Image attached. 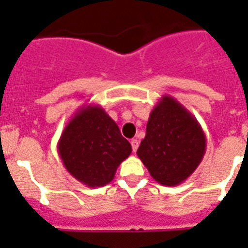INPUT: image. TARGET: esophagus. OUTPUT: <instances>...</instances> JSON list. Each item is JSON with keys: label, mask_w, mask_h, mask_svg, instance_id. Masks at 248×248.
<instances>
[{"label": "esophagus", "mask_w": 248, "mask_h": 248, "mask_svg": "<svg viewBox=\"0 0 248 248\" xmlns=\"http://www.w3.org/2000/svg\"><path fill=\"white\" fill-rule=\"evenodd\" d=\"M131 146H132V151L136 153L137 147H139V140H137V139H132V140H131Z\"/></svg>", "instance_id": "obj_1"}]
</instances>
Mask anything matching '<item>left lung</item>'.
Wrapping results in <instances>:
<instances>
[{
    "label": "left lung",
    "mask_w": 248,
    "mask_h": 248,
    "mask_svg": "<svg viewBox=\"0 0 248 248\" xmlns=\"http://www.w3.org/2000/svg\"><path fill=\"white\" fill-rule=\"evenodd\" d=\"M205 149L204 131L197 118L165 94L150 113L137 156L159 184L175 186L195 171Z\"/></svg>",
    "instance_id": "8db88e82"
}]
</instances>
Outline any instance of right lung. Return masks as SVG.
<instances>
[{"label":"right lung","mask_w":248,"mask_h":248,"mask_svg":"<svg viewBox=\"0 0 248 248\" xmlns=\"http://www.w3.org/2000/svg\"><path fill=\"white\" fill-rule=\"evenodd\" d=\"M131 151V143L99 105L79 108L58 141V154L65 169L89 188L111 183Z\"/></svg>","instance_id":"1"}]
</instances>
